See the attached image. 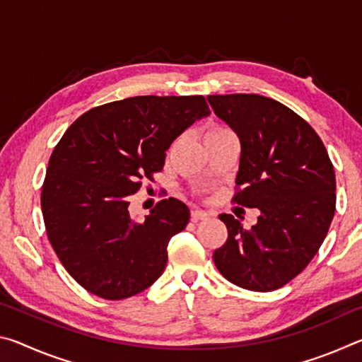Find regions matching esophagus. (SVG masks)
Returning a JSON list of instances; mask_svg holds the SVG:
<instances>
[{"label":"esophagus","instance_id":"esophagus-1","mask_svg":"<svg viewBox=\"0 0 362 362\" xmlns=\"http://www.w3.org/2000/svg\"><path fill=\"white\" fill-rule=\"evenodd\" d=\"M209 218V214L206 211H201V209H193L192 211V220L193 222H198V220H206Z\"/></svg>","mask_w":362,"mask_h":362}]
</instances>
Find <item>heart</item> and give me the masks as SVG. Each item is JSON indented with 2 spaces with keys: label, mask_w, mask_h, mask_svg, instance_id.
I'll list each match as a JSON object with an SVG mask.
<instances>
[{
  "label": "heart",
  "mask_w": 362,
  "mask_h": 362,
  "mask_svg": "<svg viewBox=\"0 0 362 362\" xmlns=\"http://www.w3.org/2000/svg\"><path fill=\"white\" fill-rule=\"evenodd\" d=\"M223 132H230L226 127H222V126H214L211 127L209 131H207L206 136H216V134H223Z\"/></svg>",
  "instance_id": "1"
}]
</instances>
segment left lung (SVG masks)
Masks as SVG:
<instances>
[{
	"label": "left lung",
	"instance_id": "8db88e82",
	"mask_svg": "<svg viewBox=\"0 0 362 362\" xmlns=\"http://www.w3.org/2000/svg\"><path fill=\"white\" fill-rule=\"evenodd\" d=\"M241 144L235 201L260 216L244 228L220 214L228 240L214 263L230 283L268 292L302 273L326 238L335 212V174L308 122L283 103L257 94L207 97Z\"/></svg>",
	"mask_w": 362,
	"mask_h": 362
}]
</instances>
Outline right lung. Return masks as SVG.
I'll return each mask as SVG.
<instances>
[{"label": "right lung", "instance_id": "right-lung-1", "mask_svg": "<svg viewBox=\"0 0 362 362\" xmlns=\"http://www.w3.org/2000/svg\"><path fill=\"white\" fill-rule=\"evenodd\" d=\"M209 115L201 95H139L89 110L66 129L49 159L41 211L59 260L86 291L121 300L161 276L189 209L163 199L137 222L129 198L163 169L170 144Z\"/></svg>", "mask_w": 362, "mask_h": 362}]
</instances>
